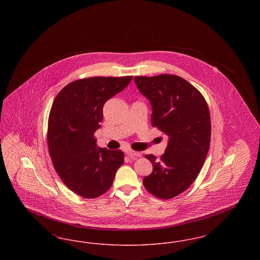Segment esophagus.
I'll use <instances>...</instances> for the list:
<instances>
[{"label":"esophagus","mask_w":260,"mask_h":260,"mask_svg":"<svg viewBox=\"0 0 260 260\" xmlns=\"http://www.w3.org/2000/svg\"><path fill=\"white\" fill-rule=\"evenodd\" d=\"M126 155L131 158H135V157H140L141 156V153L139 152H135V151H126Z\"/></svg>","instance_id":"esophagus-1"}]
</instances>
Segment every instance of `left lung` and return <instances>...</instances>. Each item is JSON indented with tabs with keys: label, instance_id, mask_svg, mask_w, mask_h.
I'll list each match as a JSON object with an SVG mask.
<instances>
[{
	"label": "left lung",
	"instance_id": "1",
	"mask_svg": "<svg viewBox=\"0 0 260 260\" xmlns=\"http://www.w3.org/2000/svg\"><path fill=\"white\" fill-rule=\"evenodd\" d=\"M139 91L152 105L151 124L169 136L164 155L145 158L153 172L143 185L159 199L174 198L196 180L210 149V110L198 89L176 75L136 76Z\"/></svg>",
	"mask_w": 260,
	"mask_h": 260
}]
</instances>
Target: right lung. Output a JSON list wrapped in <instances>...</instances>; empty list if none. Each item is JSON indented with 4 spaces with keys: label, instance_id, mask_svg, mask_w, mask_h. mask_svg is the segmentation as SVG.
<instances>
[{
    "label": "right lung",
    "instance_id": "right-lung-1",
    "mask_svg": "<svg viewBox=\"0 0 260 260\" xmlns=\"http://www.w3.org/2000/svg\"><path fill=\"white\" fill-rule=\"evenodd\" d=\"M132 79L133 76L76 80L53 100L47 136L50 158L63 183L81 197L98 198L107 192L124 164V152L98 148L93 134L103 119L104 103Z\"/></svg>",
    "mask_w": 260,
    "mask_h": 260
}]
</instances>
